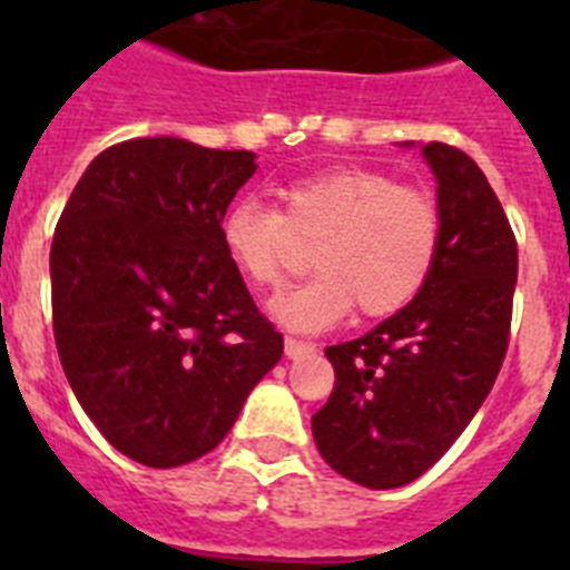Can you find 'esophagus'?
<instances>
[{
  "label": "esophagus",
  "instance_id": "esophagus-1",
  "mask_svg": "<svg viewBox=\"0 0 570 570\" xmlns=\"http://www.w3.org/2000/svg\"><path fill=\"white\" fill-rule=\"evenodd\" d=\"M314 351H316L314 342H305V340H294V336H285V356H291V360L308 356V354H314Z\"/></svg>",
  "mask_w": 570,
  "mask_h": 570
}]
</instances>
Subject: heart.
I'll return each instance as SVG.
<instances>
[{"label":"heart","instance_id":"b5f03b06","mask_svg":"<svg viewBox=\"0 0 570 570\" xmlns=\"http://www.w3.org/2000/svg\"><path fill=\"white\" fill-rule=\"evenodd\" d=\"M279 208L259 199L230 205L219 225L234 268L276 288L294 254V234L320 236L316 274L282 291L271 311L296 331H320L356 305L365 320L400 314L420 296L442 245V210L428 190L382 170L334 165L279 188Z\"/></svg>","mask_w":570,"mask_h":570}]
</instances>
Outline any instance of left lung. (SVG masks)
I'll use <instances>...</instances> for the list:
<instances>
[{"label":"left lung","mask_w":570,"mask_h":570,"mask_svg":"<svg viewBox=\"0 0 570 570\" xmlns=\"http://www.w3.org/2000/svg\"><path fill=\"white\" fill-rule=\"evenodd\" d=\"M440 183L442 245L411 305L360 340L325 347L334 391L311 420L322 460L365 488L434 465L485 402L511 340L517 236L480 165L425 145Z\"/></svg>","instance_id":"1"}]
</instances>
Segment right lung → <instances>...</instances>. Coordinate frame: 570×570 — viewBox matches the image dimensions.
<instances>
[{"label":"right lung","mask_w":570,"mask_h":570,"mask_svg":"<svg viewBox=\"0 0 570 570\" xmlns=\"http://www.w3.org/2000/svg\"><path fill=\"white\" fill-rule=\"evenodd\" d=\"M254 170L250 150L128 139L88 165L59 216V362L105 440L148 468L214 451L282 356L219 236Z\"/></svg>","instance_id":"1"}]
</instances>
